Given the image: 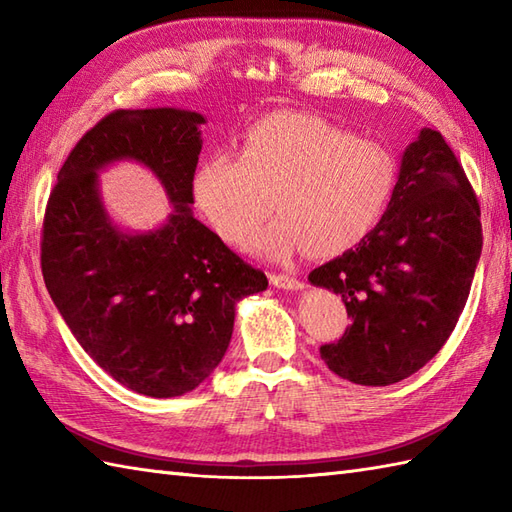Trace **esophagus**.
Returning a JSON list of instances; mask_svg holds the SVG:
<instances>
[{"mask_svg":"<svg viewBox=\"0 0 512 512\" xmlns=\"http://www.w3.org/2000/svg\"><path fill=\"white\" fill-rule=\"evenodd\" d=\"M270 284L275 288H284V290H301L303 288V281L286 275V273H270Z\"/></svg>","mask_w":512,"mask_h":512,"instance_id":"obj_1","label":"esophagus"}]
</instances>
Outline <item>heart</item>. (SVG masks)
Here are the masks:
<instances>
[{
	"label": "heart",
	"mask_w": 512,
	"mask_h": 512,
	"mask_svg": "<svg viewBox=\"0 0 512 512\" xmlns=\"http://www.w3.org/2000/svg\"><path fill=\"white\" fill-rule=\"evenodd\" d=\"M398 184L391 151L319 116L279 112L250 125L239 158L215 154L193 178L206 220L231 244H246L273 211L281 215L255 239L262 253L286 257L306 248L328 257L356 246L383 220Z\"/></svg>",
	"instance_id": "1"
}]
</instances>
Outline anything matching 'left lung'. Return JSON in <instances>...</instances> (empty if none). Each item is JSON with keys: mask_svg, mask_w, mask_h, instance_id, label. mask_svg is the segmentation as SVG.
Listing matches in <instances>:
<instances>
[{"mask_svg": "<svg viewBox=\"0 0 512 512\" xmlns=\"http://www.w3.org/2000/svg\"><path fill=\"white\" fill-rule=\"evenodd\" d=\"M482 253L480 202L436 129L402 154L394 200L354 250L314 268V286L343 297L352 325L321 345L336 376L391 385L447 343L469 299Z\"/></svg>", "mask_w": 512, "mask_h": 512, "instance_id": "left-lung-1", "label": "left lung"}]
</instances>
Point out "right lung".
I'll return each instance as SVG.
<instances>
[{
  "label": "right lung",
  "instance_id": "1",
  "mask_svg": "<svg viewBox=\"0 0 512 512\" xmlns=\"http://www.w3.org/2000/svg\"><path fill=\"white\" fill-rule=\"evenodd\" d=\"M202 114L114 110L65 158L41 228V273L76 341L136 394L173 398L198 387L231 343L235 303L262 292V270L191 215ZM132 157L174 202L158 232L127 236L109 222L95 171Z\"/></svg>",
  "mask_w": 512,
  "mask_h": 512
}]
</instances>
